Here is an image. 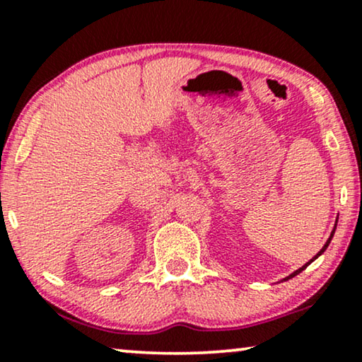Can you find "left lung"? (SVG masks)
<instances>
[{"label": "left lung", "mask_w": 362, "mask_h": 362, "mask_svg": "<svg viewBox=\"0 0 362 362\" xmlns=\"http://www.w3.org/2000/svg\"><path fill=\"white\" fill-rule=\"evenodd\" d=\"M336 222H338V219H336ZM334 230H336V224H334V229H333V232H331V235H329V239H328V240H326V244H325V245H323V249H321V250H320V252H318V254H316V255H315V257H313V259H311V260H310V262H306V264H305V265H303V267H300V269H298V270H295V272H293V274H290V275H288V276H285V279H284V280H281V281H285V280H290V279H293V276H295V275H298V274H301V272H303V270H305V269H306V267H308V265H310V264H311V262H313V260H316V259H318V257H320V255H321V254H323V252H325V250H326V249H328V245H329V242H331V239H333V235H334Z\"/></svg>", "instance_id": "obj_1"}]
</instances>
